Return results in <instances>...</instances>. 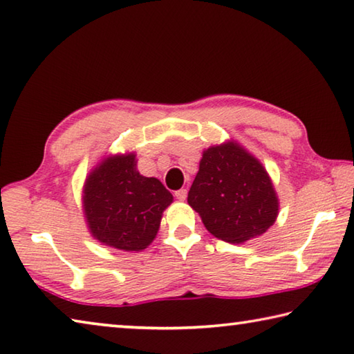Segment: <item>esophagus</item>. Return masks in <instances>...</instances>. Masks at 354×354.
Wrapping results in <instances>:
<instances>
[{"label":"esophagus","mask_w":354,"mask_h":354,"mask_svg":"<svg viewBox=\"0 0 354 354\" xmlns=\"http://www.w3.org/2000/svg\"><path fill=\"white\" fill-rule=\"evenodd\" d=\"M175 196L179 199V201H184L187 198V189H179L175 192Z\"/></svg>","instance_id":"esophagus-1"}]
</instances>
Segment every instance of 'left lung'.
Instances as JSON below:
<instances>
[{
    "label": "left lung",
    "instance_id": "8db88e82",
    "mask_svg": "<svg viewBox=\"0 0 354 354\" xmlns=\"http://www.w3.org/2000/svg\"><path fill=\"white\" fill-rule=\"evenodd\" d=\"M187 201L212 235L234 244L265 234L279 214L266 170L234 142L203 153Z\"/></svg>",
    "mask_w": 354,
    "mask_h": 354
}]
</instances>
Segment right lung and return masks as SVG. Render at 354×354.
Listing matches in <instances>:
<instances>
[{
  "label": "right lung",
  "mask_w": 354,
  "mask_h": 354,
  "mask_svg": "<svg viewBox=\"0 0 354 354\" xmlns=\"http://www.w3.org/2000/svg\"><path fill=\"white\" fill-rule=\"evenodd\" d=\"M173 196L136 170L134 155L104 160L85 184V215L94 239L120 250H142L155 239Z\"/></svg>",
  "instance_id": "1"
}]
</instances>
